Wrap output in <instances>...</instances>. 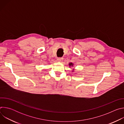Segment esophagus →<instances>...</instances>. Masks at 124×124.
Returning a JSON list of instances; mask_svg holds the SVG:
<instances>
[{"mask_svg": "<svg viewBox=\"0 0 124 124\" xmlns=\"http://www.w3.org/2000/svg\"><path fill=\"white\" fill-rule=\"evenodd\" d=\"M57 61H59V62H62V61H63V58H62V57H58V58H57Z\"/></svg>", "mask_w": 124, "mask_h": 124, "instance_id": "esophagus-1", "label": "esophagus"}]
</instances>
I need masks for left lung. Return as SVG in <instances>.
<instances>
[{
  "instance_id": "left-lung-1",
  "label": "left lung",
  "mask_w": 124,
  "mask_h": 124,
  "mask_svg": "<svg viewBox=\"0 0 124 124\" xmlns=\"http://www.w3.org/2000/svg\"><path fill=\"white\" fill-rule=\"evenodd\" d=\"M69 66H72H72H73V64L72 63H70V64H69ZM73 71H74V70H73Z\"/></svg>"
}]
</instances>
